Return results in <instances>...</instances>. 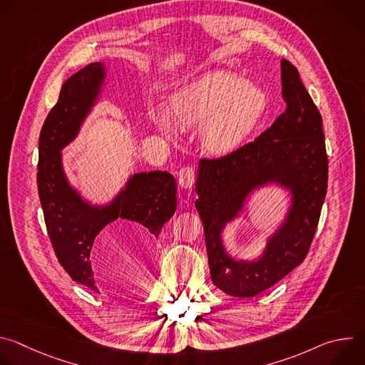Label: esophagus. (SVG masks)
Returning a JSON list of instances; mask_svg holds the SVG:
<instances>
[{
    "mask_svg": "<svg viewBox=\"0 0 365 365\" xmlns=\"http://www.w3.org/2000/svg\"><path fill=\"white\" fill-rule=\"evenodd\" d=\"M178 180H179V185L185 189H190L192 185L195 183V169L190 168V166H185L179 170V175H178Z\"/></svg>",
    "mask_w": 365,
    "mask_h": 365,
    "instance_id": "34e87169",
    "label": "esophagus"
}]
</instances>
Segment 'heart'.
Wrapping results in <instances>:
<instances>
[{
  "label": "heart",
  "instance_id": "heart-1",
  "mask_svg": "<svg viewBox=\"0 0 365 365\" xmlns=\"http://www.w3.org/2000/svg\"><path fill=\"white\" fill-rule=\"evenodd\" d=\"M267 107L263 89L228 72H212L186 85L173 101V115L182 127H203L207 151L228 154L237 150ZM154 121L168 134H175L170 118L154 114Z\"/></svg>",
  "mask_w": 365,
  "mask_h": 365
}]
</instances>
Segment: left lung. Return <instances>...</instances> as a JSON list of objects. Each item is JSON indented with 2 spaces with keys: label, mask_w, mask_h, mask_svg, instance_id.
<instances>
[{
  "label": "left lung",
  "mask_w": 365,
  "mask_h": 365,
  "mask_svg": "<svg viewBox=\"0 0 365 365\" xmlns=\"http://www.w3.org/2000/svg\"><path fill=\"white\" fill-rule=\"evenodd\" d=\"M286 110L264 133L220 159H202L195 206L200 215L212 283L230 296L251 297L272 287L307 254L328 187V155L322 117L297 69L282 61ZM277 182L292 193L282 227L255 262H237L223 248L220 232L242 210L257 187Z\"/></svg>",
  "instance_id": "1"
}]
</instances>
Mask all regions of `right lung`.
<instances>
[{"mask_svg":"<svg viewBox=\"0 0 365 365\" xmlns=\"http://www.w3.org/2000/svg\"><path fill=\"white\" fill-rule=\"evenodd\" d=\"M106 69L91 63L62 86L56 106L48 113L38 138L37 187L44 222L61 266L79 284L98 292L91 251L101 231L115 220H127L159 237L178 205L176 180L168 172L135 173L107 206H92L69 185L61 150L78 134L93 107Z\"/></svg>","mask_w":365,"mask_h":365,"instance_id":"1","label":"right lung"}]
</instances>
